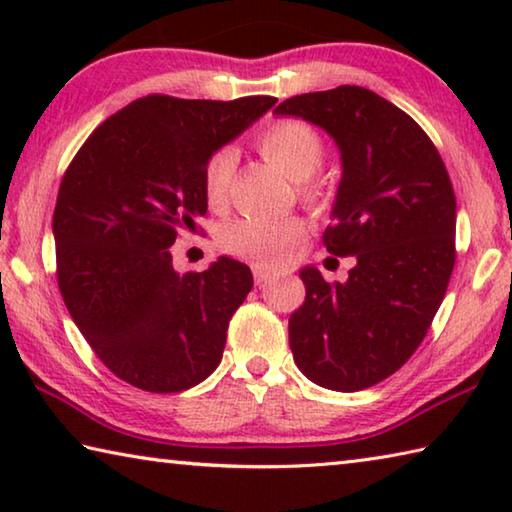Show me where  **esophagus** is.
<instances>
[{
  "instance_id": "1",
  "label": "esophagus",
  "mask_w": 512,
  "mask_h": 512,
  "mask_svg": "<svg viewBox=\"0 0 512 512\" xmlns=\"http://www.w3.org/2000/svg\"><path fill=\"white\" fill-rule=\"evenodd\" d=\"M250 268H253V277H255L257 284H264L266 280H271V277L275 275V268L266 266V264H262V262H255Z\"/></svg>"
}]
</instances>
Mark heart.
Listing matches in <instances>:
<instances>
[{
    "label": "heart",
    "instance_id": "1",
    "mask_svg": "<svg viewBox=\"0 0 512 512\" xmlns=\"http://www.w3.org/2000/svg\"><path fill=\"white\" fill-rule=\"evenodd\" d=\"M257 149L268 162L298 180L305 192H314L307 178L314 176L325 158V144L309 124L300 119H280L268 124L257 137ZM237 155L219 149L210 155L203 171V189L210 205H221L228 196ZM307 235V225L298 216H241L221 230V248L228 253L259 262H277Z\"/></svg>",
    "mask_w": 512,
    "mask_h": 512
}]
</instances>
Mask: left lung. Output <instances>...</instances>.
Masks as SVG:
<instances>
[{
  "label": "left lung",
  "mask_w": 512,
  "mask_h": 512,
  "mask_svg": "<svg viewBox=\"0 0 512 512\" xmlns=\"http://www.w3.org/2000/svg\"><path fill=\"white\" fill-rule=\"evenodd\" d=\"M332 137L341 183L325 230L327 253L354 255L345 282L300 271L307 296L289 318L302 375L354 393L400 370L445 298L456 262V196L427 133L372 90L341 85L275 108Z\"/></svg>",
  "instance_id": "1"
}]
</instances>
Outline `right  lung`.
Returning a JSON list of instances; mask_svg holds the SVG:
<instances>
[{
  "mask_svg": "<svg viewBox=\"0 0 512 512\" xmlns=\"http://www.w3.org/2000/svg\"><path fill=\"white\" fill-rule=\"evenodd\" d=\"M151 94L94 131L58 189V289L85 341L119 379L151 393L201 384L221 363L253 273L219 257L180 275L171 246L207 212L210 155L275 106Z\"/></svg>",
  "mask_w": 512,
  "mask_h": 512,
  "instance_id": "1",
  "label": "right lung"
}]
</instances>
